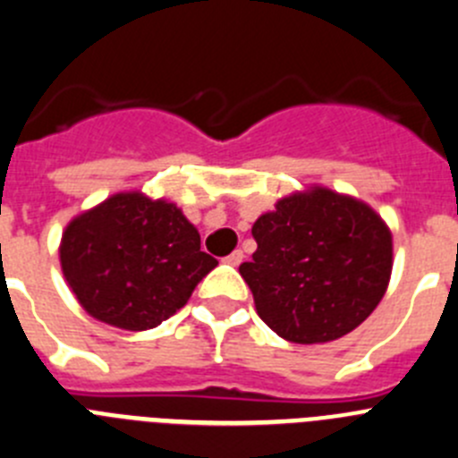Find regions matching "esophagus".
Here are the masks:
<instances>
[{"mask_svg": "<svg viewBox=\"0 0 458 458\" xmlns=\"http://www.w3.org/2000/svg\"><path fill=\"white\" fill-rule=\"evenodd\" d=\"M225 262H228L230 267H239V264L243 262V253H242V250H239V249L233 250V253H230L228 258H225Z\"/></svg>", "mask_w": 458, "mask_h": 458, "instance_id": "34e87169", "label": "esophagus"}]
</instances>
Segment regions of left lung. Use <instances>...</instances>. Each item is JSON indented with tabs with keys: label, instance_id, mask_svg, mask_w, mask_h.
<instances>
[{
	"label": "left lung",
	"instance_id": "left-lung-1",
	"mask_svg": "<svg viewBox=\"0 0 458 458\" xmlns=\"http://www.w3.org/2000/svg\"><path fill=\"white\" fill-rule=\"evenodd\" d=\"M258 250L239 273L259 318L292 344H326L361 326L384 298L393 237L364 200L327 187L284 196L253 224Z\"/></svg>",
	"mask_w": 458,
	"mask_h": 458
}]
</instances>
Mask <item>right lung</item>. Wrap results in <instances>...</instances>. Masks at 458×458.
<instances>
[{
    "mask_svg": "<svg viewBox=\"0 0 458 458\" xmlns=\"http://www.w3.org/2000/svg\"><path fill=\"white\" fill-rule=\"evenodd\" d=\"M61 268L92 318L142 332L187 305L216 267L176 203L119 191L67 224Z\"/></svg>",
    "mask_w": 458,
    "mask_h": 458,
    "instance_id": "obj_1",
    "label": "right lung"
}]
</instances>
